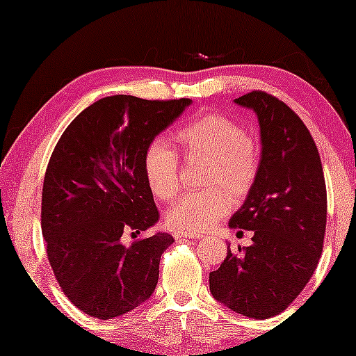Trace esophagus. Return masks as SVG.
Returning a JSON list of instances; mask_svg holds the SVG:
<instances>
[{
  "label": "esophagus",
  "mask_w": 356,
  "mask_h": 356,
  "mask_svg": "<svg viewBox=\"0 0 356 356\" xmlns=\"http://www.w3.org/2000/svg\"><path fill=\"white\" fill-rule=\"evenodd\" d=\"M175 240H181V238H202L200 233L195 232H183V230H177L173 233Z\"/></svg>",
  "instance_id": "obj_1"
}]
</instances>
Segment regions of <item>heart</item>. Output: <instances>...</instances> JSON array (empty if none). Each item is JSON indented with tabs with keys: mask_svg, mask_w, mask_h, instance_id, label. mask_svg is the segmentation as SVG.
Masks as SVG:
<instances>
[{
	"mask_svg": "<svg viewBox=\"0 0 356 356\" xmlns=\"http://www.w3.org/2000/svg\"><path fill=\"white\" fill-rule=\"evenodd\" d=\"M177 142L188 157L208 161L205 191L188 192L167 211V224L175 230L202 233L230 211L232 195L244 197L259 175V153L236 121L208 113L175 132ZM143 173L148 188L159 200H170L178 192L179 164L175 151L164 140H156L143 156Z\"/></svg>",
	"mask_w": 356,
	"mask_h": 356,
	"instance_id": "heart-1",
	"label": "heart"
}]
</instances>
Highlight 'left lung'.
I'll return each instance as SVG.
<instances>
[{
  "mask_svg": "<svg viewBox=\"0 0 356 356\" xmlns=\"http://www.w3.org/2000/svg\"><path fill=\"white\" fill-rule=\"evenodd\" d=\"M260 126L257 179L230 229L252 230V244L227 248L209 273L214 300L250 318L281 314L309 282L323 248L326 188L318 149L305 123L275 96L252 91L235 99ZM240 233V232H238Z\"/></svg>",
  "mask_w": 356,
  "mask_h": 356,
  "instance_id": "left-lung-1",
  "label": "left lung"
}]
</instances>
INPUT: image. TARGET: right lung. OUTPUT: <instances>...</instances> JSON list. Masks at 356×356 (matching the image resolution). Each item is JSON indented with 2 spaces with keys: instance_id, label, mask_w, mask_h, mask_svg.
I'll list each match as a JSON object with an SVG mask.
<instances>
[{
  "instance_id": "1",
  "label": "right lung",
  "mask_w": 356,
  "mask_h": 356,
  "mask_svg": "<svg viewBox=\"0 0 356 356\" xmlns=\"http://www.w3.org/2000/svg\"><path fill=\"white\" fill-rule=\"evenodd\" d=\"M191 104L99 99L75 116L51 153L40 211L47 257L64 295L91 317L123 316L154 292L173 236L157 232L124 246L123 235L159 220L143 156Z\"/></svg>"
}]
</instances>
